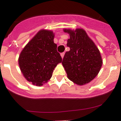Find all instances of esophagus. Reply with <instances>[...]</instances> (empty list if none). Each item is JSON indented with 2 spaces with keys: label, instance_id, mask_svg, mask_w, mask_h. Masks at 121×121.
<instances>
[{
  "label": "esophagus",
  "instance_id": "esophagus-1",
  "mask_svg": "<svg viewBox=\"0 0 121 121\" xmlns=\"http://www.w3.org/2000/svg\"><path fill=\"white\" fill-rule=\"evenodd\" d=\"M64 55H65V53H61V56L62 58H63V57H64Z\"/></svg>",
  "mask_w": 121,
  "mask_h": 121
}]
</instances>
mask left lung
<instances>
[{
    "label": "left lung",
    "instance_id": "1",
    "mask_svg": "<svg viewBox=\"0 0 121 121\" xmlns=\"http://www.w3.org/2000/svg\"><path fill=\"white\" fill-rule=\"evenodd\" d=\"M64 31L70 36L66 44L70 50L62 61L68 79L80 85L88 83L97 75L102 65L99 50L83 29Z\"/></svg>",
    "mask_w": 121,
    "mask_h": 121
}]
</instances>
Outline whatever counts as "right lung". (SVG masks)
Returning <instances> with one entry per match:
<instances>
[{"instance_id":"right-lung-1","label":"right lung","mask_w":121,"mask_h":121,"mask_svg":"<svg viewBox=\"0 0 121 121\" xmlns=\"http://www.w3.org/2000/svg\"><path fill=\"white\" fill-rule=\"evenodd\" d=\"M51 31L41 30L27 43L19 58L20 69L27 81L38 86L47 82L62 61Z\"/></svg>"}]
</instances>
